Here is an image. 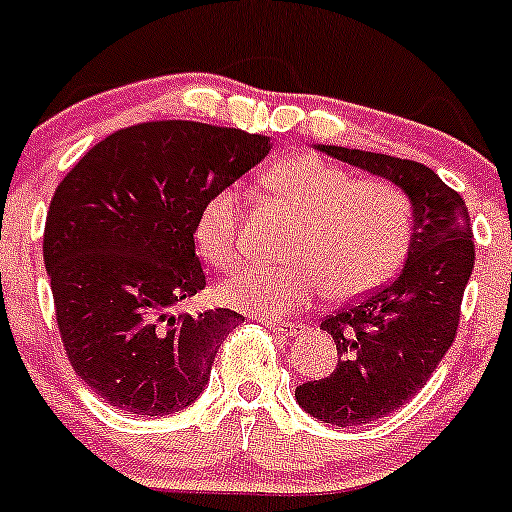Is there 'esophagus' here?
Here are the masks:
<instances>
[{"mask_svg":"<svg viewBox=\"0 0 512 512\" xmlns=\"http://www.w3.org/2000/svg\"><path fill=\"white\" fill-rule=\"evenodd\" d=\"M265 327L270 329V332H275L277 337L282 339H294L302 334V324L297 322H285V324H275V322H265Z\"/></svg>","mask_w":512,"mask_h":512,"instance_id":"esophagus-1","label":"esophagus"}]
</instances>
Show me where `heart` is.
<instances>
[{
    "label": "heart",
    "mask_w": 512,
    "mask_h": 512,
    "mask_svg": "<svg viewBox=\"0 0 512 512\" xmlns=\"http://www.w3.org/2000/svg\"><path fill=\"white\" fill-rule=\"evenodd\" d=\"M267 190L299 218L289 240L292 262L247 265L218 287L220 302L240 312L280 319L329 287L337 299L371 292L391 277L411 240V200L389 180H354L329 160L297 153L265 175ZM240 190L225 188L203 205L195 245L213 267L235 257Z\"/></svg>",
    "instance_id": "heart-1"
}]
</instances>
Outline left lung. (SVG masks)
Segmentation results:
<instances>
[{
	"label": "left lung",
	"mask_w": 512,
	"mask_h": 512,
	"mask_svg": "<svg viewBox=\"0 0 512 512\" xmlns=\"http://www.w3.org/2000/svg\"><path fill=\"white\" fill-rule=\"evenodd\" d=\"M399 185L414 230L399 277L322 322L337 344V369L297 386L294 399L332 426L384 418L423 389L456 339L473 272V230L461 195L416 160L342 146H314Z\"/></svg>",
	"instance_id": "obj_1"
}]
</instances>
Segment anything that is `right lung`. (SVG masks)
I'll return each mask as SVG.
<instances>
[{"mask_svg": "<svg viewBox=\"0 0 512 512\" xmlns=\"http://www.w3.org/2000/svg\"><path fill=\"white\" fill-rule=\"evenodd\" d=\"M270 138L151 121L96 143L66 173L44 227V265L71 366L106 404L165 416L205 391L232 309L175 314L205 287L203 205L270 153Z\"/></svg>", "mask_w": 512, "mask_h": 512, "instance_id": "right-lung-1", "label": "right lung"}]
</instances>
